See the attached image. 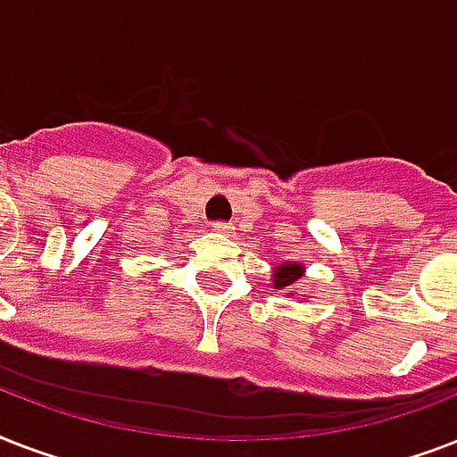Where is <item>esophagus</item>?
Masks as SVG:
<instances>
[{
  "label": "esophagus",
  "mask_w": 457,
  "mask_h": 457,
  "mask_svg": "<svg viewBox=\"0 0 457 457\" xmlns=\"http://www.w3.org/2000/svg\"><path fill=\"white\" fill-rule=\"evenodd\" d=\"M211 228H213L215 232H220V235H228V232H229V222H225V220H215L213 225H211Z\"/></svg>",
  "instance_id": "esophagus-1"
}]
</instances>
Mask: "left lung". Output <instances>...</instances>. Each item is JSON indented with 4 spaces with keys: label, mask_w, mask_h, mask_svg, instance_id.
Instances as JSON below:
<instances>
[{
    "label": "left lung",
    "mask_w": 457,
    "mask_h": 457,
    "mask_svg": "<svg viewBox=\"0 0 457 457\" xmlns=\"http://www.w3.org/2000/svg\"><path fill=\"white\" fill-rule=\"evenodd\" d=\"M299 278H301V265L287 263V265H279L278 270H275V278H272V282H275V287H278V289H285V287H289Z\"/></svg>",
    "instance_id": "left-lung-1"
}]
</instances>
